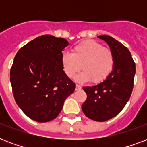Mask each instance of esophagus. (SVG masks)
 Returning <instances> with one entry per match:
<instances>
[{
    "label": "esophagus",
    "instance_id": "1",
    "mask_svg": "<svg viewBox=\"0 0 147 147\" xmlns=\"http://www.w3.org/2000/svg\"><path fill=\"white\" fill-rule=\"evenodd\" d=\"M82 87H81L80 85H76V91H78V90H81Z\"/></svg>",
    "mask_w": 147,
    "mask_h": 147
}]
</instances>
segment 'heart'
I'll use <instances>...</instances> for the list:
<instances>
[{
    "label": "heart",
    "mask_w": 147,
    "mask_h": 147,
    "mask_svg": "<svg viewBox=\"0 0 147 147\" xmlns=\"http://www.w3.org/2000/svg\"><path fill=\"white\" fill-rule=\"evenodd\" d=\"M61 61L65 73L69 78H72L82 67L83 71L76 77L78 82H102L111 72L114 63L111 50L94 40L78 43L74 47L72 53H63Z\"/></svg>",
    "instance_id": "obj_1"
}]
</instances>
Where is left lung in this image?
Returning a JSON list of instances; mask_svg holds the SVG:
<instances>
[{"instance_id":"1","label":"left lung","mask_w":147,"mask_h":147,"mask_svg":"<svg viewBox=\"0 0 147 147\" xmlns=\"http://www.w3.org/2000/svg\"><path fill=\"white\" fill-rule=\"evenodd\" d=\"M107 42L114 55V67L105 80L92 87H83L87 99L82 105L85 116L104 122L122 111L130 99L134 88L136 66L129 49L107 35L99 36Z\"/></svg>"}]
</instances>
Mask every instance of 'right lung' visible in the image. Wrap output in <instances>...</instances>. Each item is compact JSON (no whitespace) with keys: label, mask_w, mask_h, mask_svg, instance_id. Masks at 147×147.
Returning <instances> with one entry per match:
<instances>
[{"label":"right lung","mask_w":147,"mask_h":147,"mask_svg":"<svg viewBox=\"0 0 147 147\" xmlns=\"http://www.w3.org/2000/svg\"><path fill=\"white\" fill-rule=\"evenodd\" d=\"M63 38L43 35L20 48L15 55L10 79L17 105L33 121L48 122L59 114L65 100L76 88L62 65Z\"/></svg>","instance_id":"add662e5"}]
</instances>
